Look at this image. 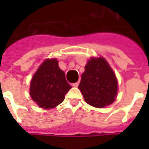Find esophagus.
<instances>
[{"mask_svg": "<svg viewBox=\"0 0 149 149\" xmlns=\"http://www.w3.org/2000/svg\"><path fill=\"white\" fill-rule=\"evenodd\" d=\"M79 81L77 82V83H75V84H72V86H74V87H77V86H79Z\"/></svg>", "mask_w": 149, "mask_h": 149, "instance_id": "1", "label": "esophagus"}]
</instances>
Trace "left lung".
I'll return each mask as SVG.
<instances>
[{
    "label": "left lung",
    "mask_w": 149,
    "mask_h": 149,
    "mask_svg": "<svg viewBox=\"0 0 149 149\" xmlns=\"http://www.w3.org/2000/svg\"><path fill=\"white\" fill-rule=\"evenodd\" d=\"M78 88L87 104L103 108L115 100L118 80L105 58L92 57L85 65Z\"/></svg>",
    "instance_id": "left-lung-1"
}]
</instances>
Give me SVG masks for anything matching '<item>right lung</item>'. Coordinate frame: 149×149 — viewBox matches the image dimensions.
I'll return each mask as SVG.
<instances>
[{"label": "right lung", "instance_id": "obj_1", "mask_svg": "<svg viewBox=\"0 0 149 149\" xmlns=\"http://www.w3.org/2000/svg\"><path fill=\"white\" fill-rule=\"evenodd\" d=\"M71 89L60 70L56 58H47L38 67L30 84V95L38 106L44 109L56 107L65 99Z\"/></svg>", "mask_w": 149, "mask_h": 149}]
</instances>
